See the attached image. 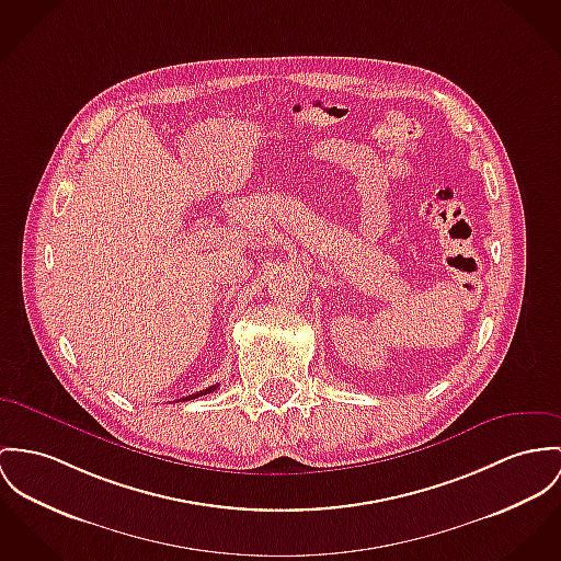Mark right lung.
Wrapping results in <instances>:
<instances>
[{
    "mask_svg": "<svg viewBox=\"0 0 561 561\" xmlns=\"http://www.w3.org/2000/svg\"><path fill=\"white\" fill-rule=\"evenodd\" d=\"M216 387L205 388V390H201V392H196V394H190V397H185L183 401H190V399H196V397H203V394H207V392H214Z\"/></svg>",
    "mask_w": 561,
    "mask_h": 561,
    "instance_id": "1",
    "label": "right lung"
}]
</instances>
